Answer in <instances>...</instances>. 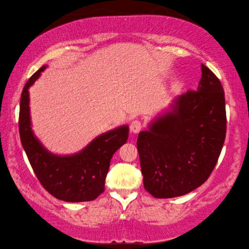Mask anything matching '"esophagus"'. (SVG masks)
<instances>
[{
	"label": "esophagus",
	"mask_w": 249,
	"mask_h": 249,
	"mask_svg": "<svg viewBox=\"0 0 249 249\" xmlns=\"http://www.w3.org/2000/svg\"><path fill=\"white\" fill-rule=\"evenodd\" d=\"M129 129L132 134H137L142 129V123L140 121H133L129 125Z\"/></svg>",
	"instance_id": "obj_1"
}]
</instances>
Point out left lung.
Returning <instances> with one entry per match:
<instances>
[{"mask_svg":"<svg viewBox=\"0 0 249 249\" xmlns=\"http://www.w3.org/2000/svg\"><path fill=\"white\" fill-rule=\"evenodd\" d=\"M196 91L179 95L137 138L144 188L157 199L184 196L203 184L220 157L226 134L224 90L201 65Z\"/></svg>","mask_w":249,"mask_h":249,"instance_id":"8db88e82","label":"left lung"}]
</instances>
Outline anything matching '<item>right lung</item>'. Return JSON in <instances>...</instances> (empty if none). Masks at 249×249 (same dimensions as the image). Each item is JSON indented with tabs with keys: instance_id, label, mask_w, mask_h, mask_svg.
Instances as JSON below:
<instances>
[{
	"instance_id": "add662e5",
	"label": "right lung",
	"mask_w": 249,
	"mask_h": 249,
	"mask_svg": "<svg viewBox=\"0 0 249 249\" xmlns=\"http://www.w3.org/2000/svg\"><path fill=\"white\" fill-rule=\"evenodd\" d=\"M47 66L25 84L19 105V136L29 163L43 187L56 199L66 202L95 200L104 191L109 162L128 138V126L122 125L99 135L73 155H54L46 149L32 129L29 88Z\"/></svg>"
}]
</instances>
